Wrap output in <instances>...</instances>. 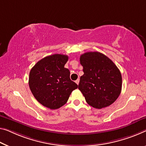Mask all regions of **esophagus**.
Masks as SVG:
<instances>
[{"label": "esophagus", "instance_id": "esophagus-1", "mask_svg": "<svg viewBox=\"0 0 146 146\" xmlns=\"http://www.w3.org/2000/svg\"><path fill=\"white\" fill-rule=\"evenodd\" d=\"M75 82L76 83V84H77V85H78V84H79V82H80V80L78 79L77 80H76Z\"/></svg>", "mask_w": 146, "mask_h": 146}]
</instances>
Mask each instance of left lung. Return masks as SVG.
<instances>
[{"instance_id":"1","label":"left lung","mask_w":146,"mask_h":146,"mask_svg":"<svg viewBox=\"0 0 146 146\" xmlns=\"http://www.w3.org/2000/svg\"><path fill=\"white\" fill-rule=\"evenodd\" d=\"M80 60L84 74L80 77L78 89L87 104L97 109L113 104L122 87L121 74L117 66L97 51L84 53Z\"/></svg>"}]
</instances>
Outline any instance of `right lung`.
Wrapping results in <instances>:
<instances>
[{"instance_id": "add662e5", "label": "right lung", "mask_w": 146, "mask_h": 146, "mask_svg": "<svg viewBox=\"0 0 146 146\" xmlns=\"http://www.w3.org/2000/svg\"><path fill=\"white\" fill-rule=\"evenodd\" d=\"M68 60L65 55L54 54L40 60L29 73V85L35 98L44 106L58 109L68 101L78 85L64 68Z\"/></svg>"}]
</instances>
